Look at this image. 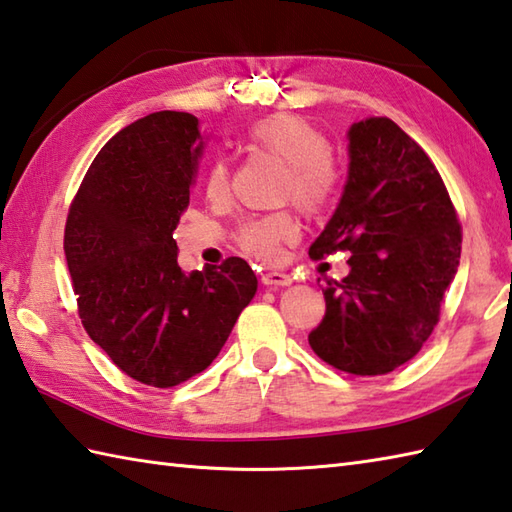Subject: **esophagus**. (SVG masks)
Here are the masks:
<instances>
[{
    "mask_svg": "<svg viewBox=\"0 0 512 512\" xmlns=\"http://www.w3.org/2000/svg\"><path fill=\"white\" fill-rule=\"evenodd\" d=\"M262 284L266 286H290L293 284V277L288 273H282V270H268V273L262 275Z\"/></svg>",
    "mask_w": 512,
    "mask_h": 512,
    "instance_id": "esophagus-1",
    "label": "esophagus"
}]
</instances>
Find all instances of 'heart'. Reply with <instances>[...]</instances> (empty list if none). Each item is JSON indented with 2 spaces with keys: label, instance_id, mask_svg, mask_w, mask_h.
Instances as JSON below:
<instances>
[{
  "label": "heart",
  "instance_id": "heart-1",
  "mask_svg": "<svg viewBox=\"0 0 512 512\" xmlns=\"http://www.w3.org/2000/svg\"><path fill=\"white\" fill-rule=\"evenodd\" d=\"M248 146L284 166L279 197L293 199L306 213L324 210L337 193L339 173L330 159V142L322 130L302 117L279 115L257 122L248 130ZM208 202L224 204L230 197L228 166L217 159L204 175ZM299 237V222L293 213L264 215L250 219L237 230V244L244 253L264 262H275L284 248Z\"/></svg>",
  "mask_w": 512,
  "mask_h": 512
}]
</instances>
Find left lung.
I'll return each instance as SVG.
<instances>
[{
    "mask_svg": "<svg viewBox=\"0 0 512 512\" xmlns=\"http://www.w3.org/2000/svg\"><path fill=\"white\" fill-rule=\"evenodd\" d=\"M348 182L308 255L344 250L350 273L326 282V315L308 344L350 375H386L413 359L439 322L462 255V226L442 175L393 119L348 130Z\"/></svg>",
    "mask_w": 512,
    "mask_h": 512,
    "instance_id": "8db88e82",
    "label": "left lung"
}]
</instances>
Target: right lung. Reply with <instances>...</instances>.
<instances>
[{"label": "right lung", "instance_id": "right-lung-1", "mask_svg": "<svg viewBox=\"0 0 512 512\" xmlns=\"http://www.w3.org/2000/svg\"><path fill=\"white\" fill-rule=\"evenodd\" d=\"M202 148L195 115L150 113L108 139L68 208L79 319L122 373L155 388L206 370L257 290L242 257L190 275L177 264L173 230Z\"/></svg>", "mask_w": 512, "mask_h": 512}]
</instances>
